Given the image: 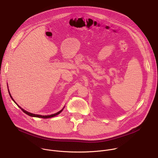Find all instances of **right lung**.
Wrapping results in <instances>:
<instances>
[{
  "instance_id": "add662e5",
  "label": "right lung",
  "mask_w": 158,
  "mask_h": 158,
  "mask_svg": "<svg viewBox=\"0 0 158 158\" xmlns=\"http://www.w3.org/2000/svg\"><path fill=\"white\" fill-rule=\"evenodd\" d=\"M9 95H10V98H11V99L14 101V102L17 105V106L19 107H20V109L23 111L24 113H26V114H27V115H29V116H32V117H36V118H43V119H47V118H52V117H54V116H57V115H58V114H59L60 112L62 111V110H63V109H62V110H60V111H59V112H57V113H55V114H51V115H48V116H42V115H38V114H32V113H31V112H27V111H26V110H25L24 109H23L22 108H21L15 101H14V100L13 99V98H12V97L11 96V95H10V93H9Z\"/></svg>"
}]
</instances>
